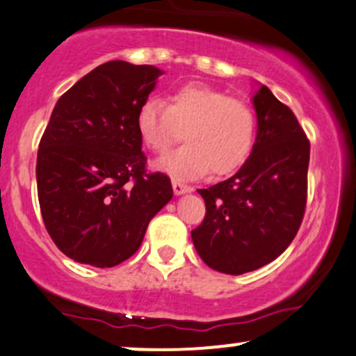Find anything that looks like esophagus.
<instances>
[{"label":"esophagus","instance_id":"esophagus-1","mask_svg":"<svg viewBox=\"0 0 356 356\" xmlns=\"http://www.w3.org/2000/svg\"><path fill=\"white\" fill-rule=\"evenodd\" d=\"M172 187H174V193L177 194V196H181V194H186V193H191V191H193V187L184 184V182L177 181V179H172Z\"/></svg>","mask_w":356,"mask_h":356}]
</instances>
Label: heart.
<instances>
[{
  "label": "heart",
  "instance_id": "1",
  "mask_svg": "<svg viewBox=\"0 0 356 356\" xmlns=\"http://www.w3.org/2000/svg\"><path fill=\"white\" fill-rule=\"evenodd\" d=\"M186 145L157 162L159 169L179 179H196L211 170L225 175L240 169L255 138V116L245 101L204 84H186L169 96L147 97L136 113L143 145L163 154L181 138Z\"/></svg>",
  "mask_w": 356,
  "mask_h": 356
}]
</instances>
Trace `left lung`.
Listing matches in <instances>:
<instances>
[{"label":"left lung","instance_id":"obj_1","mask_svg":"<svg viewBox=\"0 0 356 356\" xmlns=\"http://www.w3.org/2000/svg\"><path fill=\"white\" fill-rule=\"evenodd\" d=\"M257 138L233 177L199 189L206 216L191 232L202 261L240 275L270 264L298 235L307 199L309 140L267 86L252 97Z\"/></svg>","mask_w":356,"mask_h":356}]
</instances>
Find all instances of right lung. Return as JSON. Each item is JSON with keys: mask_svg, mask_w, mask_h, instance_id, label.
<instances>
[{"mask_svg": "<svg viewBox=\"0 0 356 356\" xmlns=\"http://www.w3.org/2000/svg\"><path fill=\"white\" fill-rule=\"evenodd\" d=\"M162 70L111 60L58 97L37 155L45 228L79 264L115 267L140 248L172 199L170 179L148 174L136 113Z\"/></svg>", "mask_w": 356, "mask_h": 356, "instance_id": "1", "label": "right lung"}]
</instances>
